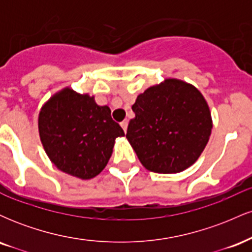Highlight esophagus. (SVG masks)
I'll list each match as a JSON object with an SVG mask.
<instances>
[{
    "label": "esophagus",
    "instance_id": "34e87169",
    "mask_svg": "<svg viewBox=\"0 0 252 252\" xmlns=\"http://www.w3.org/2000/svg\"><path fill=\"white\" fill-rule=\"evenodd\" d=\"M121 126H122L123 130H124V132H126V129H128V121H123V122L121 123Z\"/></svg>",
    "mask_w": 252,
    "mask_h": 252
}]
</instances>
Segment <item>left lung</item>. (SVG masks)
<instances>
[{"mask_svg":"<svg viewBox=\"0 0 252 252\" xmlns=\"http://www.w3.org/2000/svg\"><path fill=\"white\" fill-rule=\"evenodd\" d=\"M126 140L146 169L161 174L192 166L210 140V106L198 89L176 78L150 86L136 98Z\"/></svg>","mask_w":252,"mask_h":252,"instance_id":"8db88e82","label":"left lung"}]
</instances>
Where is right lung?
<instances>
[{"mask_svg": "<svg viewBox=\"0 0 252 252\" xmlns=\"http://www.w3.org/2000/svg\"><path fill=\"white\" fill-rule=\"evenodd\" d=\"M37 128L51 162L82 180H90L105 168L115 141L124 136L108 105H98L94 96L68 86L43 103Z\"/></svg>", "mask_w": 252, "mask_h": 252, "instance_id": "right-lung-1", "label": "right lung"}]
</instances>
